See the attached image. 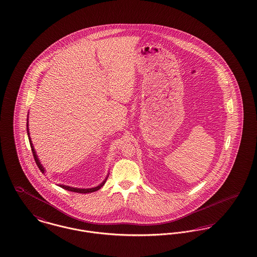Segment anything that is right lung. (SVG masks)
I'll list each match as a JSON object with an SVG mask.
<instances>
[{
    "mask_svg": "<svg viewBox=\"0 0 257 257\" xmlns=\"http://www.w3.org/2000/svg\"><path fill=\"white\" fill-rule=\"evenodd\" d=\"M29 117H27V135H28V139H29V143H30L31 149H32V152H33V155H34V158H35V161L37 163V165L39 167V169L41 170V172L43 174H46V169L45 167L43 166L41 164V161L39 160L38 158V155H37V152L34 149V146H33V143H32V140H31L30 132H29ZM107 177H108V174L106 177V179L104 181H102L99 185L95 186V187H92V188H77V187H72V186H69V185H64V184H57L58 186H60L62 188L66 189V190H69V191H72V192H77V193H91V192H95L97 190H99L101 187L104 186L105 182L107 180Z\"/></svg>",
    "mask_w": 257,
    "mask_h": 257,
    "instance_id": "obj_1",
    "label": "right lung"
}]
</instances>
